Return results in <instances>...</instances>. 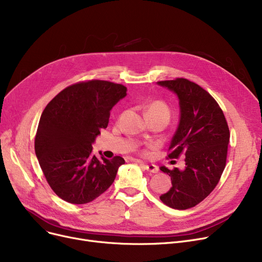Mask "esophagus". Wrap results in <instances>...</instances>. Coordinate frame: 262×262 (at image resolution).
I'll use <instances>...</instances> for the list:
<instances>
[{"label": "esophagus", "instance_id": "obj_1", "mask_svg": "<svg viewBox=\"0 0 262 262\" xmlns=\"http://www.w3.org/2000/svg\"><path fill=\"white\" fill-rule=\"evenodd\" d=\"M141 166L144 167V169H146L147 171H150L152 173H156L159 171V167L155 164H145V163H140Z\"/></svg>", "mask_w": 262, "mask_h": 262}]
</instances>
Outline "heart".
Wrapping results in <instances>:
<instances>
[{"label": "heart", "instance_id": "heart-1", "mask_svg": "<svg viewBox=\"0 0 262 262\" xmlns=\"http://www.w3.org/2000/svg\"><path fill=\"white\" fill-rule=\"evenodd\" d=\"M145 113L148 119L158 118L164 120L166 123L169 121L171 117V111L169 106L161 100H156L149 103L145 107Z\"/></svg>", "mask_w": 262, "mask_h": 262}]
</instances>
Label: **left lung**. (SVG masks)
Instances as JSON below:
<instances>
[{"label": "left lung", "instance_id": "1", "mask_svg": "<svg viewBox=\"0 0 262 262\" xmlns=\"http://www.w3.org/2000/svg\"><path fill=\"white\" fill-rule=\"evenodd\" d=\"M179 99L180 121L168 147L167 159L184 156L185 168L161 166L171 179V188L160 196L162 203L190 209L202 203L217 185L226 166L229 128L215 99L188 79L159 81Z\"/></svg>", "mask_w": 262, "mask_h": 262}]
</instances>
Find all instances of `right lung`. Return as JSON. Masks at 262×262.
Wrapping results in <instances>:
<instances>
[{"label":"right lung","mask_w":262,"mask_h":262,"mask_svg":"<svg viewBox=\"0 0 262 262\" xmlns=\"http://www.w3.org/2000/svg\"><path fill=\"white\" fill-rule=\"evenodd\" d=\"M127 95L121 84L90 80L72 84L43 110L35 152L53 192L65 202H93L114 182L124 160L93 155L92 144L108 123L110 111Z\"/></svg>","instance_id":"1"}]
</instances>
